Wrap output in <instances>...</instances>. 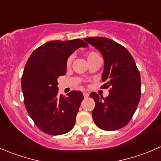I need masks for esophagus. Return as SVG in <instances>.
Masks as SVG:
<instances>
[{
    "label": "esophagus",
    "instance_id": "esophagus-1",
    "mask_svg": "<svg viewBox=\"0 0 161 161\" xmlns=\"http://www.w3.org/2000/svg\"><path fill=\"white\" fill-rule=\"evenodd\" d=\"M83 96H84V97H85V98H87V97H89V93H88V92H83Z\"/></svg>",
    "mask_w": 161,
    "mask_h": 161
}]
</instances>
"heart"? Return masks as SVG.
Listing matches in <instances>:
<instances>
[{
    "mask_svg": "<svg viewBox=\"0 0 161 161\" xmlns=\"http://www.w3.org/2000/svg\"><path fill=\"white\" fill-rule=\"evenodd\" d=\"M86 58H87V60L88 61H90V59H92V58H96V57H98L99 54L97 53V52H94V51H89L86 53ZM71 61H72V57H69V58H68L67 60V62H66V64H67V66H69L71 64Z\"/></svg>",
    "mask_w": 161,
    "mask_h": 161,
    "instance_id": "obj_1",
    "label": "heart"
}]
</instances>
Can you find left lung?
Masks as SVG:
<instances>
[{
  "label": "left lung",
  "instance_id": "obj_1",
  "mask_svg": "<svg viewBox=\"0 0 161 161\" xmlns=\"http://www.w3.org/2000/svg\"><path fill=\"white\" fill-rule=\"evenodd\" d=\"M85 41L97 48L104 59L102 89L110 88L103 98L90 93L95 101L92 111L97 127L105 131L118 130L131 121L141 97V78L131 53L125 47L106 37H89Z\"/></svg>",
  "mask_w": 161,
  "mask_h": 161
}]
</instances>
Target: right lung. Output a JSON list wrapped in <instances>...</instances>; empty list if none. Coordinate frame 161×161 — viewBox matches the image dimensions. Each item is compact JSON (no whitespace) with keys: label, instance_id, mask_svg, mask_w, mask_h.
<instances>
[{"label":"right lung","instance_id":"1","mask_svg":"<svg viewBox=\"0 0 161 161\" xmlns=\"http://www.w3.org/2000/svg\"><path fill=\"white\" fill-rule=\"evenodd\" d=\"M86 42L53 40L36 49L25 64L22 90L27 112L42 131L52 136L65 134L73 129L76 114L84 99L80 91L59 95L58 78L66 73V62Z\"/></svg>","mask_w":161,"mask_h":161}]
</instances>
